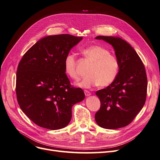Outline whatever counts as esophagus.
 I'll return each instance as SVG.
<instances>
[{"label": "esophagus", "mask_w": 160, "mask_h": 160, "mask_svg": "<svg viewBox=\"0 0 160 160\" xmlns=\"http://www.w3.org/2000/svg\"><path fill=\"white\" fill-rule=\"evenodd\" d=\"M84 93L86 96H89L91 95V93L88 90H84Z\"/></svg>", "instance_id": "esophagus-1"}]
</instances>
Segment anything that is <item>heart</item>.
<instances>
[{
  "mask_svg": "<svg viewBox=\"0 0 160 160\" xmlns=\"http://www.w3.org/2000/svg\"><path fill=\"white\" fill-rule=\"evenodd\" d=\"M81 52L91 65L88 70V75L77 85L85 88L96 85L104 88L111 85L117 78L120 68L119 61L115 56L111 55L108 49L93 45L82 49ZM63 65L65 72L69 77L75 80L79 78L77 60L74 53L66 55Z\"/></svg>",
  "mask_w": 160,
  "mask_h": 160,
  "instance_id": "obj_1",
  "label": "heart"
}]
</instances>
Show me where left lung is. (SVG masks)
<instances>
[{"label": "left lung", "instance_id": "left-lung-1", "mask_svg": "<svg viewBox=\"0 0 160 160\" xmlns=\"http://www.w3.org/2000/svg\"><path fill=\"white\" fill-rule=\"evenodd\" d=\"M113 46L120 68L117 78L107 88L96 92L101 106L95 115L100 127L115 129L127 126L146 103L148 89L146 71L133 48L119 37L98 36Z\"/></svg>", "mask_w": 160, "mask_h": 160}]
</instances>
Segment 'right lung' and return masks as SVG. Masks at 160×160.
I'll return each mask as SVG.
<instances>
[{"label":"right lung","instance_id":"right-lung-1","mask_svg":"<svg viewBox=\"0 0 160 160\" xmlns=\"http://www.w3.org/2000/svg\"><path fill=\"white\" fill-rule=\"evenodd\" d=\"M83 37L67 34L47 36L32 45L18 65L16 94L21 109L32 122L51 130L66 127L74 104L83 91L71 85L65 57Z\"/></svg>","mask_w":160,"mask_h":160}]
</instances>
